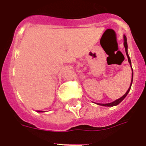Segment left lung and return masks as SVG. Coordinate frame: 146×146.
Listing matches in <instances>:
<instances>
[{
  "label": "left lung",
  "instance_id": "left-lung-1",
  "mask_svg": "<svg viewBox=\"0 0 146 146\" xmlns=\"http://www.w3.org/2000/svg\"><path fill=\"white\" fill-rule=\"evenodd\" d=\"M123 41H124V42H123L124 47H125V53H126L127 58H128V63H129L130 66H131V70H132V78H131V85H130V87H129V88H128V90H127V91H126V93H125V94H124L123 96H122V97H121V98H120L117 99V100H114V101L111 102V103H96V104L99 105V106H108V107H112V106H117V105L119 104V103H121V102L122 101V100H123V99L125 98V97H126V96H127V95H128V93H129L130 90H131V86H132V83H133V71L132 66H131V58H130L129 56H128V43H127V38H126V36H125V35H123Z\"/></svg>",
  "mask_w": 146,
  "mask_h": 146
}]
</instances>
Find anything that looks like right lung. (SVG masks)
I'll list each match as a JSON object with an SVG mask.
<instances>
[{"instance_id":"right-lung-1","label":"right lung","mask_w":146,"mask_h":146,"mask_svg":"<svg viewBox=\"0 0 146 146\" xmlns=\"http://www.w3.org/2000/svg\"><path fill=\"white\" fill-rule=\"evenodd\" d=\"M37 111V112H38V113H43V112H45V111Z\"/></svg>"}]
</instances>
